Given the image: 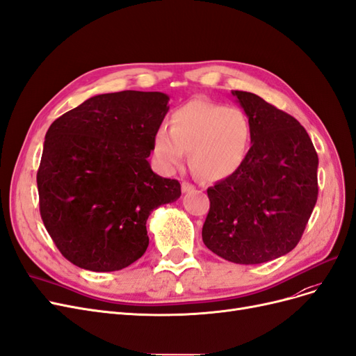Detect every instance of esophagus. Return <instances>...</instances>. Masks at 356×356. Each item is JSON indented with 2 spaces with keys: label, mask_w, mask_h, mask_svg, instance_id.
Masks as SVG:
<instances>
[{
  "label": "esophagus",
  "mask_w": 356,
  "mask_h": 356,
  "mask_svg": "<svg viewBox=\"0 0 356 356\" xmlns=\"http://www.w3.org/2000/svg\"><path fill=\"white\" fill-rule=\"evenodd\" d=\"M192 191H195V186L192 185V183L181 181V192L183 193H188V192H192Z\"/></svg>",
  "instance_id": "34e87169"
}]
</instances>
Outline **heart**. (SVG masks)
Here are the masks:
<instances>
[{"label": "heart", "mask_w": 356, "mask_h": 356, "mask_svg": "<svg viewBox=\"0 0 356 356\" xmlns=\"http://www.w3.org/2000/svg\"><path fill=\"white\" fill-rule=\"evenodd\" d=\"M251 145V123L239 108L193 99L170 117V130L154 135L152 152L164 171H173L191 152V164L207 180L226 179L243 164Z\"/></svg>", "instance_id": "b5f03b06"}]
</instances>
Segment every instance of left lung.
Wrapping results in <instances>:
<instances>
[{"label": "left lung", "mask_w": 356, "mask_h": 356, "mask_svg": "<svg viewBox=\"0 0 356 356\" xmlns=\"http://www.w3.org/2000/svg\"><path fill=\"white\" fill-rule=\"evenodd\" d=\"M251 123L241 168L208 188L205 246L234 264H262L291 252L318 196V155L295 117L261 97L232 90Z\"/></svg>", "instance_id": "1"}]
</instances>
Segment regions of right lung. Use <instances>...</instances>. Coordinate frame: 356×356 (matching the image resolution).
<instances>
[{
	"instance_id": "obj_1",
	"label": "right lung",
	"mask_w": 356,
	"mask_h": 356,
	"mask_svg": "<svg viewBox=\"0 0 356 356\" xmlns=\"http://www.w3.org/2000/svg\"><path fill=\"white\" fill-rule=\"evenodd\" d=\"M163 92L95 95L52 123L36 175L39 211L58 251L98 273L134 264L149 245L152 209L180 198L148 156L168 111Z\"/></svg>"
}]
</instances>
